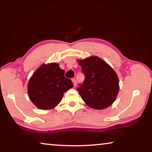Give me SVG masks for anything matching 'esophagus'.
Segmentation results:
<instances>
[{"instance_id": "34e87169", "label": "esophagus", "mask_w": 152, "mask_h": 152, "mask_svg": "<svg viewBox=\"0 0 152 152\" xmlns=\"http://www.w3.org/2000/svg\"><path fill=\"white\" fill-rule=\"evenodd\" d=\"M72 83H73V84H74V87H76V85H77V82H76V80L75 78H73L72 79Z\"/></svg>"}]
</instances>
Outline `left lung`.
Segmentation results:
<instances>
[{"label":"left lung","mask_w":152,"mask_h":152,"mask_svg":"<svg viewBox=\"0 0 152 152\" xmlns=\"http://www.w3.org/2000/svg\"><path fill=\"white\" fill-rule=\"evenodd\" d=\"M78 61L85 76L83 85L77 88L83 100L95 110L109 107L114 102L119 91L116 73L98 57L91 56Z\"/></svg>","instance_id":"1"}]
</instances>
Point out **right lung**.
<instances>
[{
	"mask_svg": "<svg viewBox=\"0 0 152 152\" xmlns=\"http://www.w3.org/2000/svg\"><path fill=\"white\" fill-rule=\"evenodd\" d=\"M64 74L56 63L42 64L38 67L28 82L31 102L40 110H50L58 105L64 93L74 86Z\"/></svg>",
	"mask_w": 152,
	"mask_h": 152,
	"instance_id": "add662e5",
	"label": "right lung"
}]
</instances>
